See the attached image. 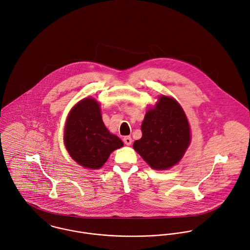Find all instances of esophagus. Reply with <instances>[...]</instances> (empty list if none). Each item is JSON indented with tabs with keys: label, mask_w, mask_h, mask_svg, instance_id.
<instances>
[{
	"label": "esophagus",
	"mask_w": 250,
	"mask_h": 250,
	"mask_svg": "<svg viewBox=\"0 0 250 250\" xmlns=\"http://www.w3.org/2000/svg\"><path fill=\"white\" fill-rule=\"evenodd\" d=\"M124 142H125V145L129 146L131 144V142H132V139H131L130 136H125V137H124Z\"/></svg>",
	"instance_id": "34e87169"
}]
</instances>
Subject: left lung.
Listing matches in <instances>:
<instances>
[{"instance_id":"left-lung-1","label":"left lung","mask_w":250,"mask_h":250,"mask_svg":"<svg viewBox=\"0 0 250 250\" xmlns=\"http://www.w3.org/2000/svg\"><path fill=\"white\" fill-rule=\"evenodd\" d=\"M141 130L142 137L133 143V148L153 169L175 166L191 141L185 112L174 98L165 95L147 111Z\"/></svg>"}]
</instances>
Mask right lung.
<instances>
[{"label":"right lung","mask_w":250,"mask_h":250,"mask_svg":"<svg viewBox=\"0 0 250 250\" xmlns=\"http://www.w3.org/2000/svg\"><path fill=\"white\" fill-rule=\"evenodd\" d=\"M93 98H84L70 111L64 129V144L80 166L100 168L110 154L124 146L123 141L106 128L99 107Z\"/></svg>","instance_id":"1"}]
</instances>
